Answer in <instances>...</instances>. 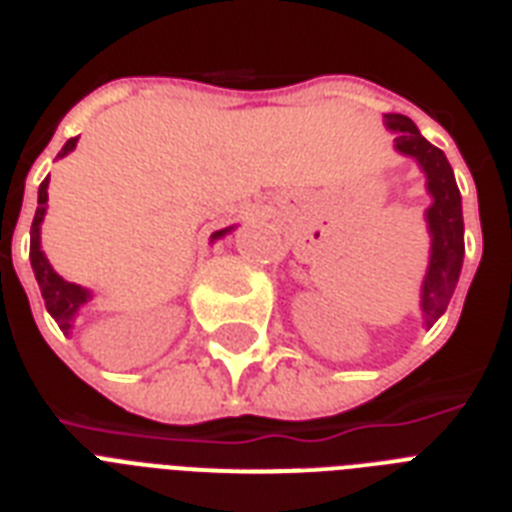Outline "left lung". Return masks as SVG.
<instances>
[{"instance_id":"obj_1","label":"left lung","mask_w":512,"mask_h":512,"mask_svg":"<svg viewBox=\"0 0 512 512\" xmlns=\"http://www.w3.org/2000/svg\"><path fill=\"white\" fill-rule=\"evenodd\" d=\"M382 122L396 132L393 148L409 156L425 175V191L430 193V207L425 209V223L430 233L428 271L420 287L422 324L433 327L444 316L460 281L462 257H465V223H462V196L454 180L452 164L446 162L441 148L422 138L417 124L404 114H385Z\"/></svg>"}]
</instances>
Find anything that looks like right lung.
Here are the masks:
<instances>
[{"label": "right lung", "instance_id": "right-lung-1", "mask_svg": "<svg viewBox=\"0 0 512 512\" xmlns=\"http://www.w3.org/2000/svg\"><path fill=\"white\" fill-rule=\"evenodd\" d=\"M76 140L79 138H71L66 146L60 148L58 159L68 156L71 151L76 148ZM47 185H50V175L44 177L42 185H39V207H36V215H34V223H31V268H34V276H36V284L42 289V297H44V305H47V311L55 321H58V327L63 329V335H71V329L76 324V316L82 311L84 305L92 300V292L90 289L79 287L74 281H66L60 273H55V268L50 265L47 255H44L42 249V223H44V215H47ZM231 228H223V231H215L212 233V241L223 239L225 233H231Z\"/></svg>", "mask_w": 512, "mask_h": 512}]
</instances>
